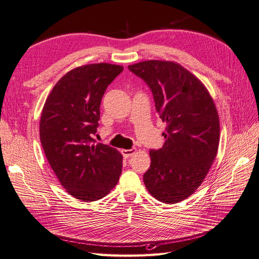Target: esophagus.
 Segmentation results:
<instances>
[{
  "mask_svg": "<svg viewBox=\"0 0 259 259\" xmlns=\"http://www.w3.org/2000/svg\"><path fill=\"white\" fill-rule=\"evenodd\" d=\"M136 151H137V149L136 148H133V149H122L121 152H122L124 158L127 159V158H130L131 155L134 154Z\"/></svg>",
  "mask_w": 259,
  "mask_h": 259,
  "instance_id": "1",
  "label": "esophagus"
}]
</instances>
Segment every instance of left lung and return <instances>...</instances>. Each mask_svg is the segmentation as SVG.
<instances>
[{"label": "left lung", "instance_id": "1", "mask_svg": "<svg viewBox=\"0 0 259 259\" xmlns=\"http://www.w3.org/2000/svg\"><path fill=\"white\" fill-rule=\"evenodd\" d=\"M128 69L151 89L166 123L165 143L149 152L145 186L156 200L180 202L200 187L217 154L221 126L215 103L205 85L175 61L145 60Z\"/></svg>", "mask_w": 259, "mask_h": 259}]
</instances>
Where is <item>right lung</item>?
<instances>
[{
    "instance_id": "1",
    "label": "right lung",
    "mask_w": 259,
    "mask_h": 259,
    "mask_svg": "<svg viewBox=\"0 0 259 259\" xmlns=\"http://www.w3.org/2000/svg\"><path fill=\"white\" fill-rule=\"evenodd\" d=\"M123 71L99 62L70 70L55 84L40 119V140L60 185L73 198L97 201L111 191L122 171L116 149L94 144L107 86Z\"/></svg>"
}]
</instances>
